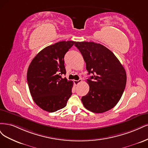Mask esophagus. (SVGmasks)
Returning a JSON list of instances; mask_svg holds the SVG:
<instances>
[{"label":"esophagus","instance_id":"1","mask_svg":"<svg viewBox=\"0 0 148 148\" xmlns=\"http://www.w3.org/2000/svg\"><path fill=\"white\" fill-rule=\"evenodd\" d=\"M81 82H82V79H79L78 80H74V83L75 85H78V84H79V83H80Z\"/></svg>","mask_w":148,"mask_h":148}]
</instances>
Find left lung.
<instances>
[{
	"mask_svg": "<svg viewBox=\"0 0 148 148\" xmlns=\"http://www.w3.org/2000/svg\"><path fill=\"white\" fill-rule=\"evenodd\" d=\"M86 63L89 92L81 98L84 107L95 113L110 110L120 100L124 91L127 75L124 68L106 47L93 42H77Z\"/></svg>",
	"mask_w": 148,
	"mask_h": 148,
	"instance_id": "left-lung-1",
	"label": "left lung"
}]
</instances>
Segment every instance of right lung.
Here are the masks:
<instances>
[{
    "label": "right lung",
    "instance_id": "1",
    "mask_svg": "<svg viewBox=\"0 0 148 148\" xmlns=\"http://www.w3.org/2000/svg\"><path fill=\"white\" fill-rule=\"evenodd\" d=\"M74 41H61L42 50L31 61L27 81L34 101L47 112L64 108L72 95L73 81L66 74L64 57Z\"/></svg>",
    "mask_w": 148,
    "mask_h": 148
}]
</instances>
